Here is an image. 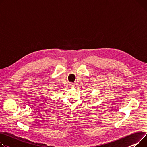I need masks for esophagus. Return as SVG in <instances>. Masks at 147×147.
<instances>
[{
	"instance_id": "esophagus-1",
	"label": "esophagus",
	"mask_w": 147,
	"mask_h": 147,
	"mask_svg": "<svg viewBox=\"0 0 147 147\" xmlns=\"http://www.w3.org/2000/svg\"><path fill=\"white\" fill-rule=\"evenodd\" d=\"M70 88H73L74 87V84L73 83H70Z\"/></svg>"
}]
</instances>
